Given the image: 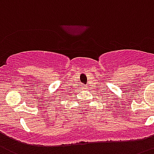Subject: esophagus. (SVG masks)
Returning <instances> with one entry per match:
<instances>
[{
    "label": "esophagus",
    "instance_id": "1",
    "mask_svg": "<svg viewBox=\"0 0 154 154\" xmlns=\"http://www.w3.org/2000/svg\"><path fill=\"white\" fill-rule=\"evenodd\" d=\"M83 89H87V87H86V86H85V85H83Z\"/></svg>",
    "mask_w": 154,
    "mask_h": 154
}]
</instances>
